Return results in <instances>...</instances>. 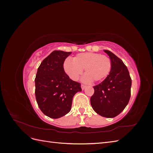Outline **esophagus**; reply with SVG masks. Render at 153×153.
<instances>
[{"mask_svg": "<svg viewBox=\"0 0 153 153\" xmlns=\"http://www.w3.org/2000/svg\"><path fill=\"white\" fill-rule=\"evenodd\" d=\"M86 85H84V84H82L81 85V87H82V90H84L85 89V88H86Z\"/></svg>", "mask_w": 153, "mask_h": 153, "instance_id": "esophagus-1", "label": "esophagus"}]
</instances>
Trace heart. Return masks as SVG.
<instances>
[{"instance_id": "heart-1", "label": "heart", "mask_w": 153, "mask_h": 153, "mask_svg": "<svg viewBox=\"0 0 153 153\" xmlns=\"http://www.w3.org/2000/svg\"><path fill=\"white\" fill-rule=\"evenodd\" d=\"M64 69L73 80H76L82 74L83 69L87 73L85 81H101L108 76L112 70V62L110 57L105 55L94 52L78 54L73 59H66L64 63Z\"/></svg>"}]
</instances>
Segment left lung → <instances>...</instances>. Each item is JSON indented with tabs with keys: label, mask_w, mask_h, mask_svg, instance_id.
Segmentation results:
<instances>
[{
	"label": "left lung",
	"mask_w": 153,
	"mask_h": 153,
	"mask_svg": "<svg viewBox=\"0 0 153 153\" xmlns=\"http://www.w3.org/2000/svg\"><path fill=\"white\" fill-rule=\"evenodd\" d=\"M104 51L112 61V70L102 82L93 87L91 104L97 114L112 118L121 113L129 102L131 78L122 60L109 50Z\"/></svg>",
	"instance_id": "left-lung-1"
}]
</instances>
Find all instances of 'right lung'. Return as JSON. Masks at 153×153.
<instances>
[{
  "label": "right lung",
  "mask_w": 153,
  "mask_h": 153,
  "mask_svg": "<svg viewBox=\"0 0 153 153\" xmlns=\"http://www.w3.org/2000/svg\"><path fill=\"white\" fill-rule=\"evenodd\" d=\"M71 53L55 50L46 57L35 78V95L39 108L47 116L57 119L71 110L74 95L81 91V84L69 78L64 62Z\"/></svg>",
  "instance_id": "add662e5"
}]
</instances>
